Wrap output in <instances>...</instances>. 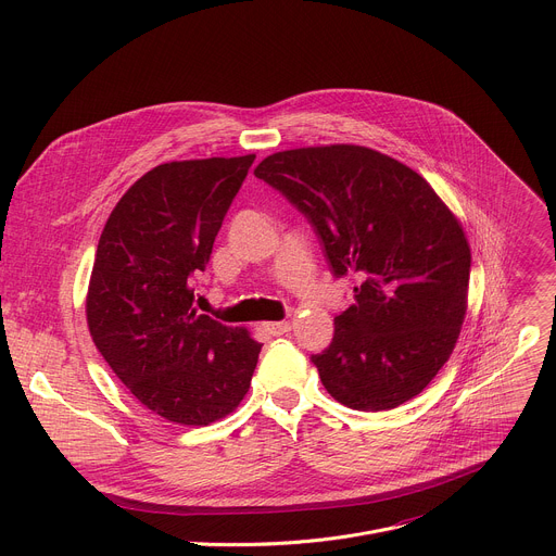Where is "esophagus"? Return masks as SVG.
I'll use <instances>...</instances> for the list:
<instances>
[{"label": "esophagus", "instance_id": "1", "mask_svg": "<svg viewBox=\"0 0 556 556\" xmlns=\"http://www.w3.org/2000/svg\"><path fill=\"white\" fill-rule=\"evenodd\" d=\"M264 330L273 337H281V334H288L292 326L288 321H273V324H264Z\"/></svg>", "mask_w": 556, "mask_h": 556}]
</instances>
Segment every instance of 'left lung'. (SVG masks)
I'll return each mask as SVG.
<instances>
[{"label": "left lung", "instance_id": "left-lung-1", "mask_svg": "<svg viewBox=\"0 0 556 556\" xmlns=\"http://www.w3.org/2000/svg\"><path fill=\"white\" fill-rule=\"evenodd\" d=\"M255 176L305 215L334 277L361 279L332 343L309 356L328 393L358 412L412 401L466 314L470 249L455 215L414 169L358 144L279 151Z\"/></svg>", "mask_w": 556, "mask_h": 556}]
</instances>
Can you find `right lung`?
I'll return each mask as SVG.
<instances>
[{
	"instance_id": "add662e5",
	"label": "right lung",
	"mask_w": 556,
	"mask_h": 556,
	"mask_svg": "<svg viewBox=\"0 0 556 556\" xmlns=\"http://www.w3.org/2000/svg\"><path fill=\"white\" fill-rule=\"evenodd\" d=\"M255 161L206 157L157 165L114 206L88 290L92 341L138 403L204 427L249 391L262 343L193 307L215 235Z\"/></svg>"
}]
</instances>
